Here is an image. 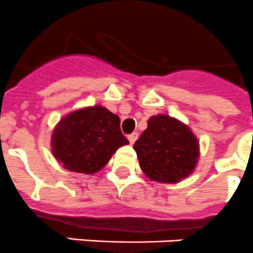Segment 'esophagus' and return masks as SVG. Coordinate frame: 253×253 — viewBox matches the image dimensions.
<instances>
[{"label": "esophagus", "mask_w": 253, "mask_h": 253, "mask_svg": "<svg viewBox=\"0 0 253 253\" xmlns=\"http://www.w3.org/2000/svg\"><path fill=\"white\" fill-rule=\"evenodd\" d=\"M137 138H138V133H131V134L128 135V139L129 142H130V145H133V143L137 141Z\"/></svg>", "instance_id": "obj_1"}]
</instances>
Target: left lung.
<instances>
[{
    "label": "left lung",
    "instance_id": "1",
    "mask_svg": "<svg viewBox=\"0 0 253 253\" xmlns=\"http://www.w3.org/2000/svg\"><path fill=\"white\" fill-rule=\"evenodd\" d=\"M133 149L142 172L151 181L177 183L194 172L199 160V141L193 130L168 115H155L147 122Z\"/></svg>",
    "mask_w": 253,
    "mask_h": 253
}]
</instances>
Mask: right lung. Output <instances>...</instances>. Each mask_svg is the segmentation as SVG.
<instances>
[{
    "mask_svg": "<svg viewBox=\"0 0 253 253\" xmlns=\"http://www.w3.org/2000/svg\"><path fill=\"white\" fill-rule=\"evenodd\" d=\"M128 143L118 115L98 104L63 116L51 134L54 158L63 168L84 174L101 170L116 150Z\"/></svg>",
    "mask_w": 253,
    "mask_h": 253,
    "instance_id": "obj_1",
    "label": "right lung"
}]
</instances>
